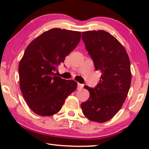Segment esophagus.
Wrapping results in <instances>:
<instances>
[{
	"label": "esophagus",
	"mask_w": 149,
	"mask_h": 149,
	"mask_svg": "<svg viewBox=\"0 0 149 149\" xmlns=\"http://www.w3.org/2000/svg\"><path fill=\"white\" fill-rule=\"evenodd\" d=\"M84 87V84H77V89H79V90H81V89L83 88Z\"/></svg>",
	"instance_id": "34e87169"
}]
</instances>
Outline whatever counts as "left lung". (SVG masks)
<instances>
[{
  "label": "left lung",
  "mask_w": 149,
  "mask_h": 149,
  "mask_svg": "<svg viewBox=\"0 0 149 149\" xmlns=\"http://www.w3.org/2000/svg\"><path fill=\"white\" fill-rule=\"evenodd\" d=\"M81 39L92 57L96 70L102 73L87 101L81 104L82 112L90 120L99 123L112 118L125 101L131 84L130 63L123 45L102 30L82 32Z\"/></svg>",
  "instance_id": "8db88e82"
}]
</instances>
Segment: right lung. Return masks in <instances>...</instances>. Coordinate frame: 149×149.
Instances as JSON below:
<instances>
[{
	"label": "right lung",
	"instance_id": "obj_1",
	"mask_svg": "<svg viewBox=\"0 0 149 149\" xmlns=\"http://www.w3.org/2000/svg\"><path fill=\"white\" fill-rule=\"evenodd\" d=\"M81 32L54 28L31 42L19 65V85L29 107L35 114L49 116L61 109L77 83L56 75L65 57L79 43Z\"/></svg>",
	"mask_w": 149,
	"mask_h": 149
}]
</instances>
